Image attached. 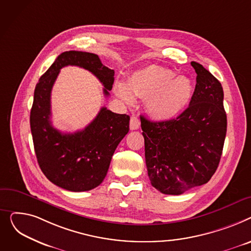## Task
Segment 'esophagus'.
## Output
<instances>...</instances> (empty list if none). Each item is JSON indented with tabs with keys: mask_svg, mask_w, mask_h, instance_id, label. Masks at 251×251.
Wrapping results in <instances>:
<instances>
[{
	"mask_svg": "<svg viewBox=\"0 0 251 251\" xmlns=\"http://www.w3.org/2000/svg\"><path fill=\"white\" fill-rule=\"evenodd\" d=\"M141 126V123H140V120L138 119L137 116H131L130 117V121H129V127L131 130L134 129H138Z\"/></svg>",
	"mask_w": 251,
	"mask_h": 251,
	"instance_id": "34e87169",
	"label": "esophagus"
}]
</instances>
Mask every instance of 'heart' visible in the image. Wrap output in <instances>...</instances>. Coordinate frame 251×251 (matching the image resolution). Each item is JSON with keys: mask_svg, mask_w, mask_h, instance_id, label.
Listing matches in <instances>:
<instances>
[{"mask_svg": "<svg viewBox=\"0 0 251 251\" xmlns=\"http://www.w3.org/2000/svg\"><path fill=\"white\" fill-rule=\"evenodd\" d=\"M115 92L131 102L134 97L145 98V106L155 120L167 121L180 113L193 96L194 87L185 76H175L167 68L151 65L136 71L126 84L117 83Z\"/></svg>", "mask_w": 251, "mask_h": 251, "instance_id": "obj_1", "label": "heart"}]
</instances>
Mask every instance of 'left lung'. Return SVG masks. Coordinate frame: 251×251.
Instances as JSON below:
<instances>
[{"label": "left lung", "mask_w": 251, "mask_h": 251, "mask_svg": "<svg viewBox=\"0 0 251 251\" xmlns=\"http://www.w3.org/2000/svg\"><path fill=\"white\" fill-rule=\"evenodd\" d=\"M190 64L197 84L189 106L169 121L141 116L149 178L164 195H181L207 183L218 168L226 137L222 85L201 64Z\"/></svg>", "instance_id": "8db88e82"}]
</instances>
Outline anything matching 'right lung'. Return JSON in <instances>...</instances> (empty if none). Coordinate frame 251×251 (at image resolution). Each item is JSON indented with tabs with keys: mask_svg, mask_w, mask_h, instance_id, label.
I'll return each instance as SVG.
<instances>
[{
	"mask_svg": "<svg viewBox=\"0 0 251 251\" xmlns=\"http://www.w3.org/2000/svg\"><path fill=\"white\" fill-rule=\"evenodd\" d=\"M66 66H78L91 72L109 95L114 71L103 65L97 54L70 50L58 55L40 77L34 90L30 127L37 162L53 184L70 191H87L105 178L112 155L129 129V116L102 107L92 123L74 134H64L51 125L50 93Z\"/></svg>",
	"mask_w": 251,
	"mask_h": 251,
	"instance_id": "add662e5",
	"label": "right lung"
}]
</instances>
